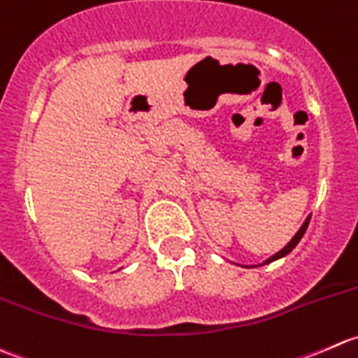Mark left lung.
I'll use <instances>...</instances> for the list:
<instances>
[{"instance_id":"8db88e82","label":"left lung","mask_w":358,"mask_h":358,"mask_svg":"<svg viewBox=\"0 0 358 358\" xmlns=\"http://www.w3.org/2000/svg\"><path fill=\"white\" fill-rule=\"evenodd\" d=\"M308 222H310V215H308V219H306V221H304V222H303V226H301V228H299V231H298V233H296V235H294V236H292V240H291V242H289V243H287V245H285V247H284V249H282V250H278V252H277V254H275V256L268 257V259H266V261H264V263H263V264H268V263H273V261H277V259H280V257L287 256V254H289V252H291V250H292V249H294V247H296V245H298V243H299V240H301V238H303L304 231H306V228H308Z\"/></svg>"}]
</instances>
